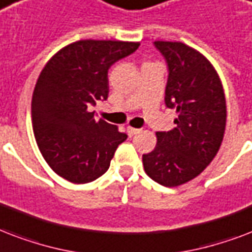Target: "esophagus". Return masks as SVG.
Listing matches in <instances>:
<instances>
[{"mask_svg":"<svg viewBox=\"0 0 252 252\" xmlns=\"http://www.w3.org/2000/svg\"><path fill=\"white\" fill-rule=\"evenodd\" d=\"M139 131H140L139 128H134V127H131V126H127V132L130 136L135 135V134H138Z\"/></svg>","mask_w":252,"mask_h":252,"instance_id":"1","label":"esophagus"}]
</instances>
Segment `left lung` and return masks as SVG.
I'll use <instances>...</instances> for the list:
<instances>
[{
	"instance_id": "8db88e82",
	"label": "left lung",
	"mask_w": 252,
	"mask_h": 252,
	"mask_svg": "<svg viewBox=\"0 0 252 252\" xmlns=\"http://www.w3.org/2000/svg\"><path fill=\"white\" fill-rule=\"evenodd\" d=\"M168 63L165 105L176 109L175 127L157 132V146L142 157L144 171L164 187L193 180L221 147L226 98L216 68L201 52L181 42L157 40Z\"/></svg>"
}]
</instances>
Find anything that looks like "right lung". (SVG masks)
Masks as SVG:
<instances>
[{
	"label": "right lung",
	"mask_w": 252,
	"mask_h": 252,
	"mask_svg": "<svg viewBox=\"0 0 252 252\" xmlns=\"http://www.w3.org/2000/svg\"><path fill=\"white\" fill-rule=\"evenodd\" d=\"M139 42L77 40L48 60L35 84L31 121L39 151L56 175L85 184L108 171L117 147L127 135L89 106L106 99L108 71Z\"/></svg>",
	"instance_id": "add662e5"
}]
</instances>
